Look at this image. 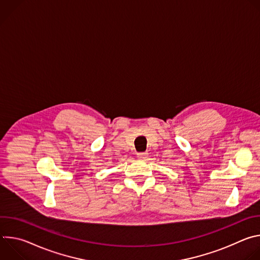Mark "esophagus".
Masks as SVG:
<instances>
[{"label":"esophagus","mask_w":260,"mask_h":260,"mask_svg":"<svg viewBox=\"0 0 260 260\" xmlns=\"http://www.w3.org/2000/svg\"><path fill=\"white\" fill-rule=\"evenodd\" d=\"M137 157H138L139 159H145V158H147V157H148V153H146V152L138 153V154H137Z\"/></svg>","instance_id":"1"}]
</instances>
